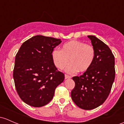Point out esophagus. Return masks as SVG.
<instances>
[{"label":"esophagus","mask_w":124,"mask_h":124,"mask_svg":"<svg viewBox=\"0 0 124 124\" xmlns=\"http://www.w3.org/2000/svg\"><path fill=\"white\" fill-rule=\"evenodd\" d=\"M65 79H68V78L69 79V78H71V77L70 76V75H66V74H65Z\"/></svg>","instance_id":"esophagus-1"}]
</instances>
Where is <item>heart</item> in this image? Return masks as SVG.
I'll return each instance as SVG.
<instances>
[{"mask_svg":"<svg viewBox=\"0 0 124 124\" xmlns=\"http://www.w3.org/2000/svg\"><path fill=\"white\" fill-rule=\"evenodd\" d=\"M54 65L59 70L67 68L69 73L84 72L92 66L95 57V50L92 45L83 41L73 40L62 46L61 50L55 49L52 53Z\"/></svg>","mask_w":124,"mask_h":124,"instance_id":"b5f03b06","label":"heart"}]
</instances>
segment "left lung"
Here are the masks:
<instances>
[{"mask_svg": "<svg viewBox=\"0 0 124 124\" xmlns=\"http://www.w3.org/2000/svg\"><path fill=\"white\" fill-rule=\"evenodd\" d=\"M94 48L90 68L80 76L72 77L75 87L71 97L75 105L85 110L102 105L109 95L115 77V57L110 48L94 36H88Z\"/></svg>", "mask_w": 124, "mask_h": 124, "instance_id": "1", "label": "left lung"}]
</instances>
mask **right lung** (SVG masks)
<instances>
[{"instance_id": "add662e5", "label": "right lung", "mask_w": 124, "mask_h": 124, "mask_svg": "<svg viewBox=\"0 0 124 124\" xmlns=\"http://www.w3.org/2000/svg\"><path fill=\"white\" fill-rule=\"evenodd\" d=\"M61 43V39L38 35L23 43L16 53L13 77L18 94L27 105L38 108L49 103L64 80L52 57Z\"/></svg>"}]
</instances>
